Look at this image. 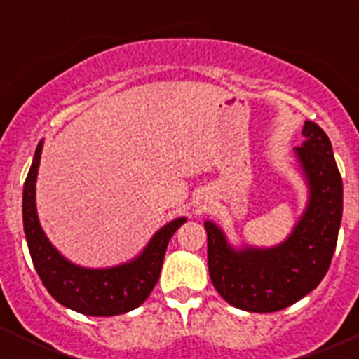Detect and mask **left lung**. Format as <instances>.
Instances as JSON below:
<instances>
[{
	"instance_id": "8db88e82",
	"label": "left lung",
	"mask_w": 359,
	"mask_h": 359,
	"mask_svg": "<svg viewBox=\"0 0 359 359\" xmlns=\"http://www.w3.org/2000/svg\"><path fill=\"white\" fill-rule=\"evenodd\" d=\"M297 147L309 183V205L286 243L269 250H231L224 233L207 221L208 271L217 293L237 309L273 313L318 286L336 250L344 212V185L329 136L318 123H304Z\"/></svg>"
}]
</instances>
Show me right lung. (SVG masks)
Segmentation results:
<instances>
[{
  "instance_id": "right-lung-1",
  "label": "right lung",
  "mask_w": 359,
  "mask_h": 359,
  "mask_svg": "<svg viewBox=\"0 0 359 359\" xmlns=\"http://www.w3.org/2000/svg\"><path fill=\"white\" fill-rule=\"evenodd\" d=\"M39 142L23 189V226L32 262L43 286L57 302L88 316H115L136 309L156 286L167 244L185 217L174 219L152 237L138 259L109 269H86L72 264L44 236L36 212V177Z\"/></svg>"
}]
</instances>
